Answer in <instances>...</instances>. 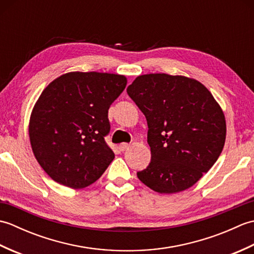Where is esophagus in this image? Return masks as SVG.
<instances>
[{"instance_id":"obj_1","label":"esophagus","mask_w":254,"mask_h":254,"mask_svg":"<svg viewBox=\"0 0 254 254\" xmlns=\"http://www.w3.org/2000/svg\"><path fill=\"white\" fill-rule=\"evenodd\" d=\"M128 148H130V144H127V143H122L119 145V149H120L121 152H124V150H127Z\"/></svg>"}]
</instances>
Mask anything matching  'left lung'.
Masks as SVG:
<instances>
[{"instance_id": "1", "label": "left lung", "mask_w": 254, "mask_h": 254, "mask_svg": "<svg viewBox=\"0 0 254 254\" xmlns=\"http://www.w3.org/2000/svg\"><path fill=\"white\" fill-rule=\"evenodd\" d=\"M127 94L147 120L152 161L137 178L155 192L185 191L216 163L226 139L223 109L198 80L139 75Z\"/></svg>"}]
</instances>
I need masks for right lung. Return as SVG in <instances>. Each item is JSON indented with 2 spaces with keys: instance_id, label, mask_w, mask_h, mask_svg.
<instances>
[{
  "instance_id": "add662e5",
  "label": "right lung",
  "mask_w": 254,
  "mask_h": 254,
  "mask_svg": "<svg viewBox=\"0 0 254 254\" xmlns=\"http://www.w3.org/2000/svg\"><path fill=\"white\" fill-rule=\"evenodd\" d=\"M127 83L124 75L69 72L47 86L32 108L29 139L38 163L52 180L83 189L115 158L105 142L108 110Z\"/></svg>"
}]
</instances>
